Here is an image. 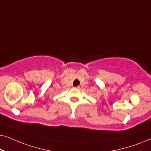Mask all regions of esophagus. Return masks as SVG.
Returning <instances> with one entry per match:
<instances>
[{"label":"esophagus","mask_w":151,"mask_h":151,"mask_svg":"<svg viewBox=\"0 0 151 151\" xmlns=\"http://www.w3.org/2000/svg\"><path fill=\"white\" fill-rule=\"evenodd\" d=\"M75 88H80V86H75Z\"/></svg>","instance_id":"esophagus-1"}]
</instances>
